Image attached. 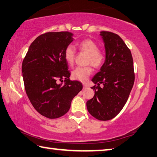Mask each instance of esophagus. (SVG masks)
Wrapping results in <instances>:
<instances>
[{"mask_svg":"<svg viewBox=\"0 0 157 157\" xmlns=\"http://www.w3.org/2000/svg\"><path fill=\"white\" fill-rule=\"evenodd\" d=\"M84 88H86V87H88V86L86 85V84H84Z\"/></svg>","mask_w":157,"mask_h":157,"instance_id":"obj_1","label":"esophagus"}]
</instances>
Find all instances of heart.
<instances>
[{
    "mask_svg": "<svg viewBox=\"0 0 157 157\" xmlns=\"http://www.w3.org/2000/svg\"><path fill=\"white\" fill-rule=\"evenodd\" d=\"M81 52L87 54L86 64H91L94 68H99L103 66L105 61V54L103 52L99 50V47L94 40L91 39H84L79 42L78 44ZM76 50L73 45L67 46L64 51V58L69 66H73L75 59ZM91 66L77 67L72 72V78L82 82H85L90 75L92 73Z\"/></svg>",
    "mask_w": 157,
    "mask_h": 157,
    "instance_id": "obj_1",
    "label": "heart"
}]
</instances>
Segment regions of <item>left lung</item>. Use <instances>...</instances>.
<instances>
[{"label": "left lung", "instance_id": "obj_1", "mask_svg": "<svg viewBox=\"0 0 157 157\" xmlns=\"http://www.w3.org/2000/svg\"><path fill=\"white\" fill-rule=\"evenodd\" d=\"M105 61L91 81L95 95L86 103L89 113L101 121L110 120L122 110L133 88L135 73L130 49L117 34L101 31ZM104 85L101 88L100 84Z\"/></svg>", "mask_w": 157, "mask_h": 157}]
</instances>
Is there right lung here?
Listing matches in <instances>:
<instances>
[{
	"label": "right lung",
	"instance_id": "obj_1",
	"mask_svg": "<svg viewBox=\"0 0 157 157\" xmlns=\"http://www.w3.org/2000/svg\"><path fill=\"white\" fill-rule=\"evenodd\" d=\"M74 40L68 31L47 32L30 45L22 62V75L32 105L44 117L56 119L68 113L73 98L82 89L78 81L69 80L64 51ZM65 84H59L63 79Z\"/></svg>",
	"mask_w": 157,
	"mask_h": 157
}]
</instances>
